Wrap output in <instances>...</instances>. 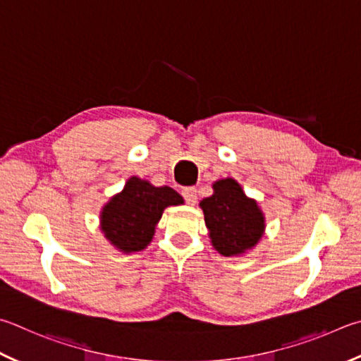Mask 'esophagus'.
Returning a JSON list of instances; mask_svg holds the SVG:
<instances>
[{"mask_svg": "<svg viewBox=\"0 0 361 361\" xmlns=\"http://www.w3.org/2000/svg\"><path fill=\"white\" fill-rule=\"evenodd\" d=\"M183 199H185L189 205H194L195 202H197V189L195 188H185L181 191Z\"/></svg>", "mask_w": 361, "mask_h": 361, "instance_id": "1", "label": "esophagus"}]
</instances>
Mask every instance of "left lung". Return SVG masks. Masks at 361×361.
Instances as JSON below:
<instances>
[{
	"instance_id": "obj_1",
	"label": "left lung",
	"mask_w": 361,
	"mask_h": 361,
	"mask_svg": "<svg viewBox=\"0 0 361 361\" xmlns=\"http://www.w3.org/2000/svg\"><path fill=\"white\" fill-rule=\"evenodd\" d=\"M214 192L200 202L205 224L216 251L237 255L251 249L264 233V214L232 178L213 185Z\"/></svg>"
}]
</instances>
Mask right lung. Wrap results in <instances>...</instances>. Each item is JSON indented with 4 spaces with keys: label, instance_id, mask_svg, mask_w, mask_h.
Segmentation results:
<instances>
[{
    "label": "right lung",
    "instance_id": "obj_1",
    "mask_svg": "<svg viewBox=\"0 0 361 361\" xmlns=\"http://www.w3.org/2000/svg\"><path fill=\"white\" fill-rule=\"evenodd\" d=\"M180 203H183L181 195L172 188H154L133 176L123 191L104 207L102 232L123 252L142 251L152 241L164 208Z\"/></svg>",
    "mask_w": 361,
    "mask_h": 361
}]
</instances>
